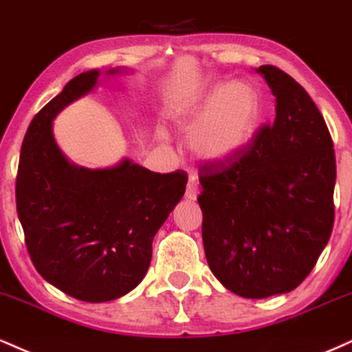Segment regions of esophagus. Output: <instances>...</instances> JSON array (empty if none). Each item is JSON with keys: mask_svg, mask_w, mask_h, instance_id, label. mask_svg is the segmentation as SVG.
Returning a JSON list of instances; mask_svg holds the SVG:
<instances>
[{"mask_svg": "<svg viewBox=\"0 0 352 352\" xmlns=\"http://www.w3.org/2000/svg\"><path fill=\"white\" fill-rule=\"evenodd\" d=\"M199 194V183H197L196 176H189L188 179V186H186V197L189 201H194Z\"/></svg>", "mask_w": 352, "mask_h": 352, "instance_id": "34e87169", "label": "esophagus"}]
</instances>
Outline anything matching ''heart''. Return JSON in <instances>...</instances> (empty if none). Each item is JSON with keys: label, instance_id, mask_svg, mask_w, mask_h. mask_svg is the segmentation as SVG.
Segmentation results:
<instances>
[{"label": "heart", "instance_id": "b5f03b06", "mask_svg": "<svg viewBox=\"0 0 352 352\" xmlns=\"http://www.w3.org/2000/svg\"><path fill=\"white\" fill-rule=\"evenodd\" d=\"M173 120L192 133V148L208 161H229L249 146L262 120V98L245 82H212L181 103Z\"/></svg>", "mask_w": 352, "mask_h": 352}]
</instances>
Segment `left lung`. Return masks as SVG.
Listing matches in <instances>:
<instances>
[{"mask_svg":"<svg viewBox=\"0 0 352 352\" xmlns=\"http://www.w3.org/2000/svg\"><path fill=\"white\" fill-rule=\"evenodd\" d=\"M257 72L275 95V120L235 158L201 163L197 197L210 270L243 298L295 290L334 224L336 158L323 115L283 70Z\"/></svg>","mask_w":352,"mask_h":352,"instance_id":"left-lung-1","label":"left lung"}]
</instances>
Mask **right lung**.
<instances>
[{"mask_svg":"<svg viewBox=\"0 0 352 352\" xmlns=\"http://www.w3.org/2000/svg\"><path fill=\"white\" fill-rule=\"evenodd\" d=\"M97 78L98 70L78 74L32 118L16 176V209L36 270L89 303L120 298L142 282L153 239L188 183L183 169L161 175L130 160L109 169L69 163L52 120Z\"/></svg>","mask_w":352,"mask_h":352,"instance_id":"1","label":"right lung"}]
</instances>
